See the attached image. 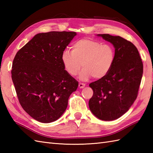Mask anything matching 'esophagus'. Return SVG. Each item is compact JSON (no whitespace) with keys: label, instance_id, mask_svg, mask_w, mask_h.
I'll use <instances>...</instances> for the list:
<instances>
[{"label":"esophagus","instance_id":"obj_1","mask_svg":"<svg viewBox=\"0 0 153 153\" xmlns=\"http://www.w3.org/2000/svg\"><path fill=\"white\" fill-rule=\"evenodd\" d=\"M85 83H79V88H83V87H85Z\"/></svg>","mask_w":153,"mask_h":153}]
</instances>
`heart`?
Segmentation results:
<instances>
[{"mask_svg":"<svg viewBox=\"0 0 153 153\" xmlns=\"http://www.w3.org/2000/svg\"><path fill=\"white\" fill-rule=\"evenodd\" d=\"M115 48L112 45L97 40L82 39L75 42L71 52L65 50L62 54V62L67 73L75 76L80 73V79L87 80L92 76L101 79L111 70L115 60Z\"/></svg>","mask_w":153,"mask_h":153,"instance_id":"heart-1","label":"heart"}]
</instances>
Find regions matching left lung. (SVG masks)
<instances>
[{
	"label": "left lung",
	"mask_w": 153,
	"mask_h": 153,
	"mask_svg": "<svg viewBox=\"0 0 153 153\" xmlns=\"http://www.w3.org/2000/svg\"><path fill=\"white\" fill-rule=\"evenodd\" d=\"M98 35L114 45L116 57L108 74L89 84L93 95L89 106L100 120L111 121L124 114L137 99L143 64L131 42L120 36Z\"/></svg>",
	"instance_id": "1"
}]
</instances>
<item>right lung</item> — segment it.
Segmentation results:
<instances>
[{"label":"right lung","mask_w":153,"mask_h":153,"mask_svg":"<svg viewBox=\"0 0 153 153\" xmlns=\"http://www.w3.org/2000/svg\"><path fill=\"white\" fill-rule=\"evenodd\" d=\"M76 32L50 31L35 35L16 53L12 79L22 107L42 123L58 120L78 83L64 70L62 54Z\"/></svg>","instance_id":"right-lung-1"}]
</instances>
